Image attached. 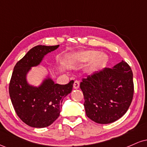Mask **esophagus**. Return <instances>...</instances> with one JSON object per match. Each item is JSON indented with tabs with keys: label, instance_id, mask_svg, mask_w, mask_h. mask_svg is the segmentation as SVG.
I'll use <instances>...</instances> for the list:
<instances>
[{
	"label": "esophagus",
	"instance_id": "esophagus-1",
	"mask_svg": "<svg viewBox=\"0 0 147 147\" xmlns=\"http://www.w3.org/2000/svg\"><path fill=\"white\" fill-rule=\"evenodd\" d=\"M79 81H77V80L75 81V82H74V84H73V88L75 89H77V88H79Z\"/></svg>",
	"mask_w": 147,
	"mask_h": 147
}]
</instances>
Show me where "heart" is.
<instances>
[{"mask_svg":"<svg viewBox=\"0 0 147 147\" xmlns=\"http://www.w3.org/2000/svg\"><path fill=\"white\" fill-rule=\"evenodd\" d=\"M83 58L85 61L92 59V65L93 66H99L102 65L105 61V55L104 54H99L96 50H87L83 54Z\"/></svg>","mask_w":147,"mask_h":147,"instance_id":"obj_1","label":"heart"}]
</instances>
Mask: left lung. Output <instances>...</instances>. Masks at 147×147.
I'll return each instance as SVG.
<instances>
[{
    "instance_id": "8db88e82",
    "label": "left lung",
    "mask_w": 147,
    "mask_h": 147,
    "mask_svg": "<svg viewBox=\"0 0 147 147\" xmlns=\"http://www.w3.org/2000/svg\"><path fill=\"white\" fill-rule=\"evenodd\" d=\"M84 96L86 114L98 124H110L122 117L132 102L133 72L122 61L88 75L80 83Z\"/></svg>"
}]
</instances>
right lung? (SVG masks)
Segmentation results:
<instances>
[{
  "instance_id": "add662e5",
  "label": "right lung",
  "mask_w": 147,
  "mask_h": 147,
  "mask_svg": "<svg viewBox=\"0 0 147 147\" xmlns=\"http://www.w3.org/2000/svg\"><path fill=\"white\" fill-rule=\"evenodd\" d=\"M59 46L36 45L27 52L14 68L9 86L10 99L20 119L32 127L51 125L59 116L64 97L72 90L73 80L65 85L55 84L49 74L38 86L32 85L28 81L32 68L38 66L45 55Z\"/></svg>"
}]
</instances>
